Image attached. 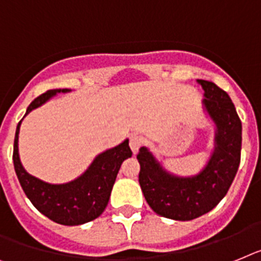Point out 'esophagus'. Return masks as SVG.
<instances>
[{"label":"esophagus","mask_w":261,"mask_h":261,"mask_svg":"<svg viewBox=\"0 0 261 261\" xmlns=\"http://www.w3.org/2000/svg\"><path fill=\"white\" fill-rule=\"evenodd\" d=\"M142 141L141 138L138 137V135H131L130 137V148L133 151V154H137L139 148H141Z\"/></svg>","instance_id":"obj_1"}]
</instances>
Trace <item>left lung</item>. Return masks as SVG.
I'll use <instances>...</instances> for the list:
<instances>
[{
	"instance_id": "obj_1",
	"label": "left lung",
	"mask_w": 261,
	"mask_h": 261,
	"mask_svg": "<svg viewBox=\"0 0 261 261\" xmlns=\"http://www.w3.org/2000/svg\"><path fill=\"white\" fill-rule=\"evenodd\" d=\"M196 82L204 90L203 109L215 124L214 151L204 168L192 176L167 171L147 147L139 148V185L152 211L172 220H192L219 204L228 192L240 164L242 122L231 98L208 81Z\"/></svg>"
}]
</instances>
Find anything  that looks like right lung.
I'll list each match as a JSON object with an SVG mask.
<instances>
[{"mask_svg":"<svg viewBox=\"0 0 261 261\" xmlns=\"http://www.w3.org/2000/svg\"><path fill=\"white\" fill-rule=\"evenodd\" d=\"M69 91V89L46 91L29 105L25 117L58 93ZM22 119L19 120L15 130L13 162L19 185L33 205L41 214L58 224L80 225L97 219L109 203L120 164L123 163L124 159L131 158L133 155L128 146V139L118 144L117 147L97 155L86 171L74 180L62 185H51L30 175L21 163L18 154V134Z\"/></svg>","mask_w":261,"mask_h":261,"instance_id":"add662e5","label":"right lung"}]
</instances>
